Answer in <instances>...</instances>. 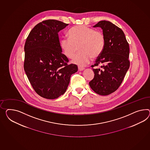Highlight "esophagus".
Returning a JSON list of instances; mask_svg holds the SVG:
<instances>
[{"label":"esophagus","instance_id":"obj_1","mask_svg":"<svg viewBox=\"0 0 150 150\" xmlns=\"http://www.w3.org/2000/svg\"><path fill=\"white\" fill-rule=\"evenodd\" d=\"M84 69L85 68H84V67H81V66H78V70L80 71H83Z\"/></svg>","mask_w":150,"mask_h":150}]
</instances>
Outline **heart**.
I'll return each instance as SVG.
<instances>
[{
  "label": "heart",
  "mask_w": 150,
  "mask_h": 150,
  "mask_svg": "<svg viewBox=\"0 0 150 150\" xmlns=\"http://www.w3.org/2000/svg\"><path fill=\"white\" fill-rule=\"evenodd\" d=\"M69 38H62L60 46L67 58H73L79 49L81 52L73 58V62L80 66L87 65L91 58H98L103 51L105 38L100 31L85 25L72 27L69 31Z\"/></svg>",
  "instance_id": "b5f03b06"
}]
</instances>
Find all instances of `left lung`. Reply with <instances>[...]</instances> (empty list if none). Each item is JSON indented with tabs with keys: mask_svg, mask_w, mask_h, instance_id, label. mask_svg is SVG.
Masks as SVG:
<instances>
[{
	"mask_svg": "<svg viewBox=\"0 0 150 150\" xmlns=\"http://www.w3.org/2000/svg\"><path fill=\"white\" fill-rule=\"evenodd\" d=\"M93 27H100L105 38V46L92 67L100 65L101 69H93L94 78L89 82L93 91L100 95L115 92L121 84L129 67V44L120 28L109 21H101Z\"/></svg>",
	"mask_w": 150,
	"mask_h": 150,
	"instance_id": "8db88e82",
	"label": "left lung"
}]
</instances>
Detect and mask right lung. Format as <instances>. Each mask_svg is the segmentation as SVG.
Returning <instances> with one entry per match:
<instances>
[{"label":"right lung","instance_id":"right-lung-1","mask_svg":"<svg viewBox=\"0 0 150 150\" xmlns=\"http://www.w3.org/2000/svg\"><path fill=\"white\" fill-rule=\"evenodd\" d=\"M68 25L55 19L43 21L31 30L25 43L24 69L35 91L45 98L63 95L71 75L78 71L62 53L58 33Z\"/></svg>","mask_w":150,"mask_h":150}]
</instances>
